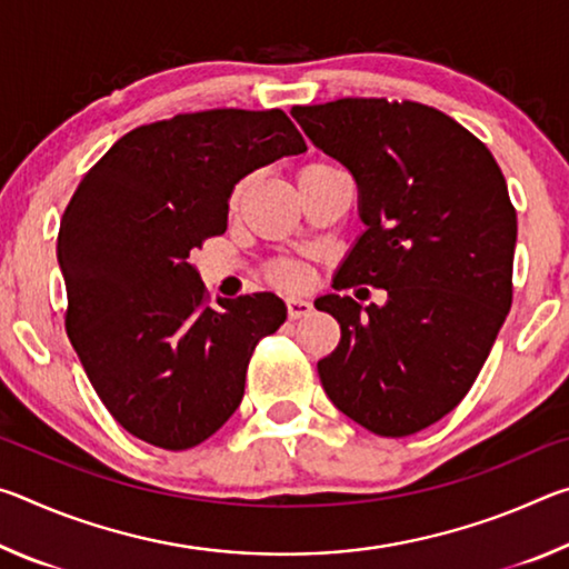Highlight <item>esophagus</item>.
<instances>
[{
  "label": "esophagus",
  "mask_w": 569,
  "mask_h": 569,
  "mask_svg": "<svg viewBox=\"0 0 569 569\" xmlns=\"http://www.w3.org/2000/svg\"><path fill=\"white\" fill-rule=\"evenodd\" d=\"M286 308H288V319L296 321V319H303V316L311 313L313 303L306 301V298H288Z\"/></svg>",
  "instance_id": "1"
}]
</instances>
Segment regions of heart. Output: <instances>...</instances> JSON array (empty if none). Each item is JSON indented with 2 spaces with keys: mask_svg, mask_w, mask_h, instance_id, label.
<instances>
[{
  "mask_svg": "<svg viewBox=\"0 0 569 569\" xmlns=\"http://www.w3.org/2000/svg\"><path fill=\"white\" fill-rule=\"evenodd\" d=\"M238 192H240V186L236 188L233 198H238ZM271 281L278 283V286L296 288V286H301L306 281V273H303V268L296 266V263H278V266L271 268Z\"/></svg>",
  "mask_w": 569,
  "mask_h": 569,
  "instance_id": "obj_1",
  "label": "heart"
}]
</instances>
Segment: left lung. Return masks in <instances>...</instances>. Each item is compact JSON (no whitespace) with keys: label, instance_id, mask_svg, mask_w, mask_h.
<instances>
[{"label":"left lung","instance_id":"obj_1","mask_svg":"<svg viewBox=\"0 0 569 569\" xmlns=\"http://www.w3.org/2000/svg\"><path fill=\"white\" fill-rule=\"evenodd\" d=\"M291 114L359 182L366 230L333 288L389 293L363 311L351 296L316 301L341 326L321 383L373 435H417L467 397L512 306L505 176L485 142L429 104L343 98Z\"/></svg>","mask_w":569,"mask_h":569}]
</instances>
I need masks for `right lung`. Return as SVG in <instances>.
I'll list each match as a JSON object with an SVG mask.
<instances>
[{"label": "right lung", "mask_w": 569, "mask_h": 569, "mask_svg": "<svg viewBox=\"0 0 569 569\" xmlns=\"http://www.w3.org/2000/svg\"><path fill=\"white\" fill-rule=\"evenodd\" d=\"M303 150L283 110L182 112L122 134L77 186L57 238L64 329L132 437L182 451L233 417L286 306L253 293L213 308L188 258L226 233L240 178Z\"/></svg>", "instance_id": "obj_1"}]
</instances>
